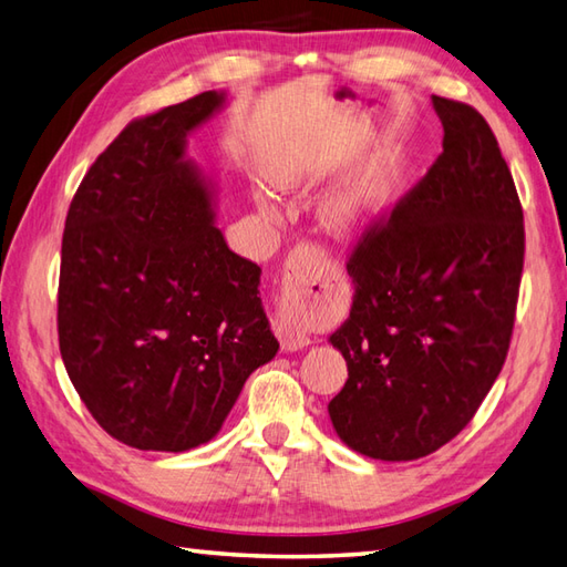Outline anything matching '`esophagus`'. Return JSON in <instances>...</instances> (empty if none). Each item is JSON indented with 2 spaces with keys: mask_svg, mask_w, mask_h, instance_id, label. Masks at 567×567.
Returning <instances> with one entry per match:
<instances>
[{
  "mask_svg": "<svg viewBox=\"0 0 567 567\" xmlns=\"http://www.w3.org/2000/svg\"><path fill=\"white\" fill-rule=\"evenodd\" d=\"M326 264V251L316 245H300L296 247L286 259V271H284V286H286V298L284 306L279 310V316L274 320V332L279 338L281 348L286 352H296L303 350L310 344V334L306 330L303 316L293 308L291 298H288V288H293V284L308 279V276L318 274V269Z\"/></svg>",
  "mask_w": 567,
  "mask_h": 567,
  "instance_id": "1",
  "label": "esophagus"
}]
</instances>
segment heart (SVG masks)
Segmentation results:
<instances>
[{
	"instance_id": "1",
	"label": "heart",
	"mask_w": 567,
	"mask_h": 567,
	"mask_svg": "<svg viewBox=\"0 0 567 567\" xmlns=\"http://www.w3.org/2000/svg\"><path fill=\"white\" fill-rule=\"evenodd\" d=\"M394 178H396V166L391 164V161H379V164L367 168L362 176H357L342 190L332 195L328 200V215L340 225H350V223H357V219L372 215L389 198ZM296 183L298 181L293 176L279 178L281 188H293ZM257 203L261 213H271V205L267 203L264 195H259Z\"/></svg>"
}]
</instances>
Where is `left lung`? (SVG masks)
Returning a JSON list of instances; mask_svg holds the SVG:
<instances>
[{
  "instance_id": "left-lung-1",
  "label": "left lung",
  "mask_w": 567,
  "mask_h": 567,
  "mask_svg": "<svg viewBox=\"0 0 567 567\" xmlns=\"http://www.w3.org/2000/svg\"><path fill=\"white\" fill-rule=\"evenodd\" d=\"M443 154L348 261L350 318L330 334L348 381L340 441L374 460L435 453L465 429L509 352L524 210L482 114L433 95Z\"/></svg>"
}]
</instances>
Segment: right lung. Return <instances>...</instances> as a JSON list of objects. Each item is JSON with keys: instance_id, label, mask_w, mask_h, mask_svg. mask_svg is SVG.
I'll return each mask as SVG.
<instances>
[{"instance_id": "obj_1", "label": "right lung", "mask_w": 567, "mask_h": 567, "mask_svg": "<svg viewBox=\"0 0 567 567\" xmlns=\"http://www.w3.org/2000/svg\"><path fill=\"white\" fill-rule=\"evenodd\" d=\"M200 92L134 120L97 156L65 217L58 342L65 372L120 443L186 453L223 429L279 352L261 269L227 247L188 134L225 107Z\"/></svg>"}]
</instances>
